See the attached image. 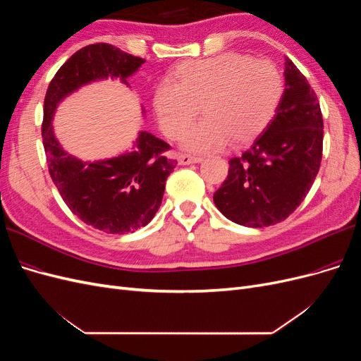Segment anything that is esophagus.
I'll list each match as a JSON object with an SVG mask.
<instances>
[{
    "label": "esophagus",
    "instance_id": "1",
    "mask_svg": "<svg viewBox=\"0 0 361 361\" xmlns=\"http://www.w3.org/2000/svg\"><path fill=\"white\" fill-rule=\"evenodd\" d=\"M178 161H179L180 166H188V164L202 162V158L200 157H191V155H187V154H179Z\"/></svg>",
    "mask_w": 361,
    "mask_h": 361
}]
</instances>
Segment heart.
Listing matches in <instances>:
<instances>
[{"label": "heart", "instance_id": "1", "mask_svg": "<svg viewBox=\"0 0 361 361\" xmlns=\"http://www.w3.org/2000/svg\"><path fill=\"white\" fill-rule=\"evenodd\" d=\"M283 78L274 63L227 52L185 61L155 90L154 108L164 133L179 138L200 106L205 118L182 138L190 152H212L232 140L244 145L274 118Z\"/></svg>", "mask_w": 361, "mask_h": 361}]
</instances>
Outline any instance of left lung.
<instances>
[{
  "label": "left lung",
  "instance_id": "left-lung-1",
  "mask_svg": "<svg viewBox=\"0 0 361 361\" xmlns=\"http://www.w3.org/2000/svg\"><path fill=\"white\" fill-rule=\"evenodd\" d=\"M285 92L265 133L241 157L228 161V174L214 203L228 220L247 227L277 224L310 191L322 159L321 106L305 76L285 61Z\"/></svg>",
  "mask_w": 361,
  "mask_h": 361
}]
</instances>
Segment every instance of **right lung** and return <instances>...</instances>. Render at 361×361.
I'll return each mask as SVG.
<instances>
[{"label": "right lung", "mask_w": 361, "mask_h": 361, "mask_svg": "<svg viewBox=\"0 0 361 361\" xmlns=\"http://www.w3.org/2000/svg\"><path fill=\"white\" fill-rule=\"evenodd\" d=\"M145 61L108 43L84 47L54 75L43 104L42 138L52 182L72 214L113 235L135 232L150 223L178 161L167 158L170 146L166 141L146 130L138 133L133 152L81 161L60 146L52 117L64 97L85 84L110 78L129 85L126 80Z\"/></svg>", "instance_id": "obj_1"}]
</instances>
